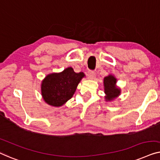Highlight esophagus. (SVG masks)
I'll list each match as a JSON object with an SVG mask.
<instances>
[{
  "instance_id": "esophagus-1",
  "label": "esophagus",
  "mask_w": 160,
  "mask_h": 160,
  "mask_svg": "<svg viewBox=\"0 0 160 160\" xmlns=\"http://www.w3.org/2000/svg\"><path fill=\"white\" fill-rule=\"evenodd\" d=\"M88 78H90V79H92V78H93L94 77H95V72L93 71V70H88Z\"/></svg>"
}]
</instances>
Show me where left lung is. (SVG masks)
Wrapping results in <instances>:
<instances>
[{
	"instance_id": "1",
	"label": "left lung",
	"mask_w": 160,
	"mask_h": 160,
	"mask_svg": "<svg viewBox=\"0 0 160 160\" xmlns=\"http://www.w3.org/2000/svg\"><path fill=\"white\" fill-rule=\"evenodd\" d=\"M103 84H104V92L107 95L106 98L107 100H112L120 94V89L115 86L116 78L113 76L109 75L104 78Z\"/></svg>"
}]
</instances>
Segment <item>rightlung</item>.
Instances as JSON below:
<instances>
[{
	"instance_id": "obj_1",
	"label": "right lung",
	"mask_w": 160,
	"mask_h": 160,
	"mask_svg": "<svg viewBox=\"0 0 160 160\" xmlns=\"http://www.w3.org/2000/svg\"><path fill=\"white\" fill-rule=\"evenodd\" d=\"M84 76L83 72H75L72 67L61 73L47 75L41 85L44 101L53 107L63 105L72 97L78 83Z\"/></svg>"
}]
</instances>
